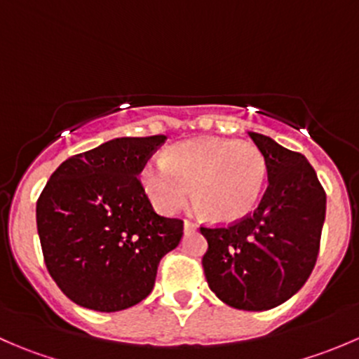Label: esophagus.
I'll list each match as a JSON object with an SVG mask.
<instances>
[{"instance_id":"1","label":"esophagus","mask_w":359,"mask_h":359,"mask_svg":"<svg viewBox=\"0 0 359 359\" xmlns=\"http://www.w3.org/2000/svg\"><path fill=\"white\" fill-rule=\"evenodd\" d=\"M198 226L191 220H184V233H191V231H196Z\"/></svg>"}]
</instances>
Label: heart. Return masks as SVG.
Masks as SVG:
<instances>
[{
    "mask_svg": "<svg viewBox=\"0 0 359 359\" xmlns=\"http://www.w3.org/2000/svg\"><path fill=\"white\" fill-rule=\"evenodd\" d=\"M269 166L253 144L217 137L186 140L147 159L139 172L140 186L159 213L177 212L187 196L203 217L231 224L245 219L262 198Z\"/></svg>",
    "mask_w": 359,
    "mask_h": 359,
    "instance_id": "b5f03b06",
    "label": "heart"
}]
</instances>
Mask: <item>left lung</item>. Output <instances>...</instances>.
I'll use <instances>...</instances> for the list:
<instances>
[{
  "label": "left lung",
  "instance_id": "8db88e82",
  "mask_svg": "<svg viewBox=\"0 0 359 359\" xmlns=\"http://www.w3.org/2000/svg\"><path fill=\"white\" fill-rule=\"evenodd\" d=\"M269 166V186L253 215L229 227H201L210 290L243 311H267L292 299L313 273L327 194L306 156L248 132Z\"/></svg>",
  "mask_w": 359,
  "mask_h": 359
}]
</instances>
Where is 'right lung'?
<instances>
[{"mask_svg":"<svg viewBox=\"0 0 359 359\" xmlns=\"http://www.w3.org/2000/svg\"><path fill=\"white\" fill-rule=\"evenodd\" d=\"M165 135L119 137L71 156L36 203L46 269L67 299L100 313L153 292L159 260L177 248L182 220L158 215L137 180Z\"/></svg>","mask_w":359,"mask_h":359,"instance_id":"1","label":"right lung"}]
</instances>
